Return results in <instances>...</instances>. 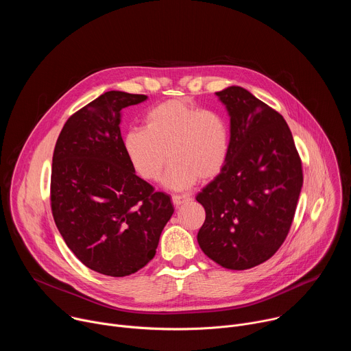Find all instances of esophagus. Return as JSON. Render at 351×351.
I'll list each match as a JSON object with an SVG mask.
<instances>
[{"label": "esophagus", "mask_w": 351, "mask_h": 351, "mask_svg": "<svg viewBox=\"0 0 351 351\" xmlns=\"http://www.w3.org/2000/svg\"><path fill=\"white\" fill-rule=\"evenodd\" d=\"M190 199H191V198H190L189 195H186V194H173V195H172V203H173L176 207L189 203Z\"/></svg>", "instance_id": "esophagus-1"}]
</instances>
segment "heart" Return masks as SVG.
Segmentation results:
<instances>
[{"instance_id":"heart-1","label":"heart","mask_w":351,"mask_h":351,"mask_svg":"<svg viewBox=\"0 0 351 351\" xmlns=\"http://www.w3.org/2000/svg\"><path fill=\"white\" fill-rule=\"evenodd\" d=\"M125 152L134 169L147 180L160 178L168 156L172 160L162 179L183 190L199 178H215L230 152V130L223 115L203 110L189 99H168L149 108L144 128H132L123 137Z\"/></svg>"}]
</instances>
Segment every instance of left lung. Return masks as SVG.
Returning a JSON list of instances; mask_svg holds the SVG:
<instances>
[{
	"label": "left lung",
	"mask_w": 351,
	"mask_h": 351,
	"mask_svg": "<svg viewBox=\"0 0 351 351\" xmlns=\"http://www.w3.org/2000/svg\"><path fill=\"white\" fill-rule=\"evenodd\" d=\"M230 117V152L195 197L206 210L197 241L223 268L243 271L283 244L303 186L302 160L283 117L239 86L215 93Z\"/></svg>",
	"instance_id": "left-lung-1"
}]
</instances>
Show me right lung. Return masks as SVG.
Here are the masks:
<instances>
[{
    "mask_svg": "<svg viewBox=\"0 0 351 351\" xmlns=\"http://www.w3.org/2000/svg\"><path fill=\"white\" fill-rule=\"evenodd\" d=\"M144 94L107 91L64 125L53 156L51 211L87 268L128 276L156 256L173 214L171 197L134 173L121 136L122 110Z\"/></svg>",
    "mask_w": 351,
    "mask_h": 351,
    "instance_id": "right-lung-1",
    "label": "right lung"
}]
</instances>
